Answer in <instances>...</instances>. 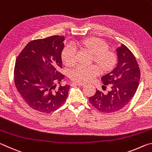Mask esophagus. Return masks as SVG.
<instances>
[{
	"label": "esophagus",
	"instance_id": "34e87169",
	"mask_svg": "<svg viewBox=\"0 0 152 152\" xmlns=\"http://www.w3.org/2000/svg\"><path fill=\"white\" fill-rule=\"evenodd\" d=\"M73 84H75V85H78V86L85 85V83H83V82H74Z\"/></svg>",
	"mask_w": 152,
	"mask_h": 152
}]
</instances>
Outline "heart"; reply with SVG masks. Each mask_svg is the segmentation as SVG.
<instances>
[{
	"instance_id": "b5f03b06",
	"label": "heart",
	"mask_w": 152,
	"mask_h": 152,
	"mask_svg": "<svg viewBox=\"0 0 152 152\" xmlns=\"http://www.w3.org/2000/svg\"><path fill=\"white\" fill-rule=\"evenodd\" d=\"M76 46H80L94 54V60L99 64L102 71H108L113 68L116 63V56L108 50L107 43L99 38H89L78 41L74 44L67 45L61 53L62 60L66 65L73 66L77 60ZM99 74V68L95 65L86 66L79 64L70 72L72 80L78 82H86L92 80Z\"/></svg>"
}]
</instances>
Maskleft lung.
Here are the masks:
<instances>
[{"label":"left lung","instance_id":"obj_1","mask_svg":"<svg viewBox=\"0 0 152 152\" xmlns=\"http://www.w3.org/2000/svg\"><path fill=\"white\" fill-rule=\"evenodd\" d=\"M117 65L114 70L103 76V87L110 86L108 93L96 90L88 101L99 111L105 113L117 112L125 107L134 96L140 79V70L133 53L121 44L117 49Z\"/></svg>","mask_w":152,"mask_h":152}]
</instances>
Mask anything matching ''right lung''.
Returning <instances> with one entry per match:
<instances>
[{"mask_svg": "<svg viewBox=\"0 0 152 152\" xmlns=\"http://www.w3.org/2000/svg\"><path fill=\"white\" fill-rule=\"evenodd\" d=\"M64 41L60 35L33 40L16 60L15 86L24 101L37 111H55L68 97L70 86L61 85L64 76L59 72L62 68Z\"/></svg>", "mask_w": 152, "mask_h": 152, "instance_id": "add662e5", "label": "right lung"}]
</instances>
